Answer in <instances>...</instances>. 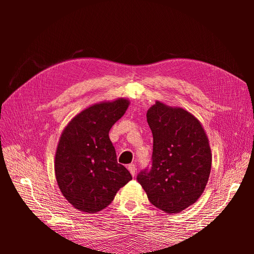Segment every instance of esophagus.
Segmentation results:
<instances>
[{"mask_svg": "<svg viewBox=\"0 0 254 254\" xmlns=\"http://www.w3.org/2000/svg\"><path fill=\"white\" fill-rule=\"evenodd\" d=\"M128 170H129L130 174H131L133 177L136 175V166H135V164H133V163L129 164L128 165Z\"/></svg>", "mask_w": 254, "mask_h": 254, "instance_id": "34e87169", "label": "esophagus"}]
</instances>
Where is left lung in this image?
<instances>
[{"label": "left lung", "mask_w": 254, "mask_h": 254, "mask_svg": "<svg viewBox=\"0 0 254 254\" xmlns=\"http://www.w3.org/2000/svg\"><path fill=\"white\" fill-rule=\"evenodd\" d=\"M146 117L153 137L151 166L136 180L150 203L166 213H179L196 202L209 180V140L199 121L181 108L157 102Z\"/></svg>", "instance_id": "left-lung-1"}]
</instances>
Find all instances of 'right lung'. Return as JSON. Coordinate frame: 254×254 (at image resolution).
Listing matches in <instances>:
<instances>
[{
	"label": "right lung",
	"instance_id": "obj_1",
	"mask_svg": "<svg viewBox=\"0 0 254 254\" xmlns=\"http://www.w3.org/2000/svg\"><path fill=\"white\" fill-rule=\"evenodd\" d=\"M128 106L124 98L91 106L76 115L60 136L55 157L57 183L66 200L81 212L105 209L132 179L118 162L109 139L111 127Z\"/></svg>",
	"mask_w": 254,
	"mask_h": 254
}]
</instances>
